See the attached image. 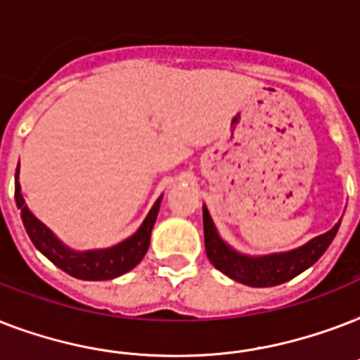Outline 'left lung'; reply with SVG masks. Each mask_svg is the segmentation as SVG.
Here are the masks:
<instances>
[{
  "label": "left lung",
  "instance_id": "8db88e82",
  "mask_svg": "<svg viewBox=\"0 0 360 360\" xmlns=\"http://www.w3.org/2000/svg\"><path fill=\"white\" fill-rule=\"evenodd\" d=\"M338 228H340V220L327 233L314 237L312 240L293 250L248 256L236 250L220 237L209 214L207 205H203V236H205V252L209 262L231 280L252 288H271V285L284 284L288 280L295 278L302 271H307L308 267H312L329 248Z\"/></svg>",
  "mask_w": 360,
  "mask_h": 360
}]
</instances>
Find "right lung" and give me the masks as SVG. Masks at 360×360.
Listing matches in <instances>:
<instances>
[{
	"mask_svg": "<svg viewBox=\"0 0 360 360\" xmlns=\"http://www.w3.org/2000/svg\"><path fill=\"white\" fill-rule=\"evenodd\" d=\"M18 179L20 162L18 168H16V174H14V200H16V205L20 209V217H22L24 228L37 250L42 252L61 271L80 280H112L121 276V274L129 273L130 269H134L143 259L147 248H149L153 226H155V220H157L162 196L155 202V205L147 213L146 220L141 222L134 236H130L129 239L121 240V243L110 246V248L80 252L72 250L70 246L61 243L50 228H46L35 214L31 213L30 207L25 205L24 196H22V186H20Z\"/></svg>",
	"mask_w": 360,
	"mask_h": 360,
	"instance_id": "right-lung-1",
	"label": "right lung"
}]
</instances>
